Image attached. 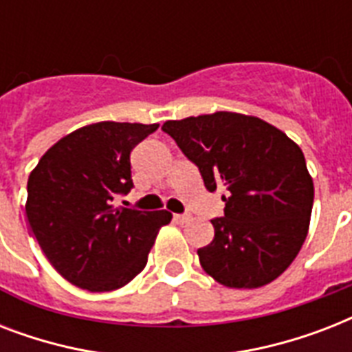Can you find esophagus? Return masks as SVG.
Returning <instances> with one entry per match:
<instances>
[{"label":"esophagus","instance_id":"1","mask_svg":"<svg viewBox=\"0 0 352 352\" xmlns=\"http://www.w3.org/2000/svg\"><path fill=\"white\" fill-rule=\"evenodd\" d=\"M173 219H175L177 223L184 225V223H188V221H192V215H190V214H175V215H173Z\"/></svg>","mask_w":352,"mask_h":352}]
</instances>
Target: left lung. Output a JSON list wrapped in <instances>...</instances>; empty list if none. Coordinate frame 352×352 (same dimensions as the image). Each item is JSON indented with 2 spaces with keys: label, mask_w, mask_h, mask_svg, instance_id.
<instances>
[{
  "label": "left lung",
  "mask_w": 352,
  "mask_h": 352,
  "mask_svg": "<svg viewBox=\"0 0 352 352\" xmlns=\"http://www.w3.org/2000/svg\"><path fill=\"white\" fill-rule=\"evenodd\" d=\"M197 166L208 192L225 188V217L199 248L204 272L230 289H257L289 268L305 243L314 184L300 146L257 117L217 111L162 126Z\"/></svg>",
  "instance_id": "left-lung-1"
}]
</instances>
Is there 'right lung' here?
Instances as JSON below:
<instances>
[{"label":"right lung","mask_w":352,"mask_h":352,"mask_svg":"<svg viewBox=\"0 0 352 352\" xmlns=\"http://www.w3.org/2000/svg\"><path fill=\"white\" fill-rule=\"evenodd\" d=\"M159 124L96 122L45 151L27 182V221L41 252L69 283L117 290L148 263L166 210L115 206L133 188L131 149Z\"/></svg>","instance_id":"add662e5"}]
</instances>
